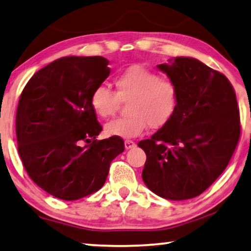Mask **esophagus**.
Returning a JSON list of instances; mask_svg holds the SVG:
<instances>
[{"label":"esophagus","instance_id":"34e87169","mask_svg":"<svg viewBox=\"0 0 251 251\" xmlns=\"http://www.w3.org/2000/svg\"><path fill=\"white\" fill-rule=\"evenodd\" d=\"M125 147H126V150L132 149V148L135 147V142L132 141V140H126L125 141Z\"/></svg>","mask_w":251,"mask_h":251}]
</instances>
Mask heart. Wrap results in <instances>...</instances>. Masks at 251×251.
<instances>
[{"label":"heart","instance_id":"heart-1","mask_svg":"<svg viewBox=\"0 0 251 251\" xmlns=\"http://www.w3.org/2000/svg\"><path fill=\"white\" fill-rule=\"evenodd\" d=\"M116 92L104 85L93 90L90 98L96 114L108 118L126 101V116L113 119L104 126L108 135L133 138L148 126L158 130L171 120L178 105V87L175 81L160 76L152 70L139 64L130 65L114 76Z\"/></svg>","mask_w":251,"mask_h":251}]
</instances>
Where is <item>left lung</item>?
<instances>
[{
  "instance_id": "8db88e82",
  "label": "left lung",
  "mask_w": 251,
  "mask_h": 251,
  "mask_svg": "<svg viewBox=\"0 0 251 251\" xmlns=\"http://www.w3.org/2000/svg\"><path fill=\"white\" fill-rule=\"evenodd\" d=\"M158 69L178 87V105L166 126L138 143L147 154L142 179L161 198L191 199L216 181L235 152L236 93L223 73L194 57H172Z\"/></svg>"
}]
</instances>
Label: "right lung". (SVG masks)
Instances as JSON below:
<instances>
[{
  "mask_svg": "<svg viewBox=\"0 0 251 251\" xmlns=\"http://www.w3.org/2000/svg\"><path fill=\"white\" fill-rule=\"evenodd\" d=\"M102 56H65L33 75L16 111L18 150L27 175L55 198L71 201L103 187L120 137L97 140L102 126L90 98L110 75Z\"/></svg>",
  "mask_w": 251,
  "mask_h": 251,
  "instance_id": "right-lung-1",
  "label": "right lung"
}]
</instances>
